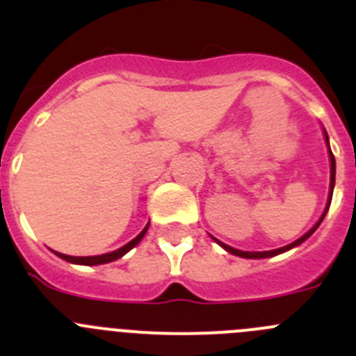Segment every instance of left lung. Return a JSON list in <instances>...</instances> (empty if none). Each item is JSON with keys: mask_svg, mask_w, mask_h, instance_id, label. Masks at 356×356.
Masks as SVG:
<instances>
[{"mask_svg": "<svg viewBox=\"0 0 356 356\" xmlns=\"http://www.w3.org/2000/svg\"><path fill=\"white\" fill-rule=\"evenodd\" d=\"M325 135H326V131H325ZM326 140H328V135H326ZM328 147H330V144H328ZM330 162H332V180H330V197H328V207H326L325 213H323V216H321L319 222H317V225L314 226V228L310 229V232H307V234H305L303 237H300V238H298V241H294V242H292V244H289V246L278 248V250H273V251H241V250H235V248H232V246H226V244H222V242H221V241H217V238H213V241H216L217 244H221V246L225 248L226 251H229V253H232V254H237V257H244V259H267V257H275V254L284 253V251L291 250V248L298 246V244H301V242H303V241H307V238L310 237V235H312L314 232H316L317 226L321 225V221H323V219H325L326 212H328V209H330V203H332L333 185H335V156H333L332 151H330Z\"/></svg>", "mask_w": 356, "mask_h": 356, "instance_id": "obj_1", "label": "left lung"}]
</instances>
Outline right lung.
I'll return each instance as SVG.
<instances>
[{"label": "right lung", "instance_id": "obj_1", "mask_svg": "<svg viewBox=\"0 0 356 356\" xmlns=\"http://www.w3.org/2000/svg\"><path fill=\"white\" fill-rule=\"evenodd\" d=\"M147 226H149V225H147ZM147 226L143 229V232H140L139 235H137V237L134 238V241H130V242H128V244H124V246H122V248H119V250L112 251V253L97 254V257H69V254H64V253H56V254H58L60 259L67 260V262H71V264H83V266H97V264L114 262V260L121 259L122 254L128 253V251H130L131 248H135V246H137V244H139L140 241H143V237H144V235H146V232H147Z\"/></svg>", "mask_w": 356, "mask_h": 356}]
</instances>
